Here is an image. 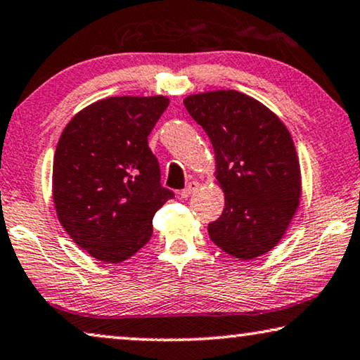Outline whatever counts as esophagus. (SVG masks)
Masks as SVG:
<instances>
[{
    "instance_id": "1",
    "label": "esophagus",
    "mask_w": 360,
    "mask_h": 360,
    "mask_svg": "<svg viewBox=\"0 0 360 360\" xmlns=\"http://www.w3.org/2000/svg\"><path fill=\"white\" fill-rule=\"evenodd\" d=\"M197 187H199V182H197V181H191L189 184L186 186V189H182V191L179 192V195L182 197V199H187V197H189V195L192 194V192L197 191Z\"/></svg>"
}]
</instances>
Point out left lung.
<instances>
[{"label": "left lung", "mask_w": 360, "mask_h": 360, "mask_svg": "<svg viewBox=\"0 0 360 360\" xmlns=\"http://www.w3.org/2000/svg\"><path fill=\"white\" fill-rule=\"evenodd\" d=\"M184 105L214 145L225 209L209 224L226 255L255 259L285 233L300 199V165L292 136L259 101L238 91L189 96Z\"/></svg>", "instance_id": "left-lung-1"}]
</instances>
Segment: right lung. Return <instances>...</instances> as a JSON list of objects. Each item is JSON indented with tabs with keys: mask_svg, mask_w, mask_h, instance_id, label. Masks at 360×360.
Wrapping results in <instances>:
<instances>
[{
	"mask_svg": "<svg viewBox=\"0 0 360 360\" xmlns=\"http://www.w3.org/2000/svg\"><path fill=\"white\" fill-rule=\"evenodd\" d=\"M165 96L108 98L70 120L53 156L60 224L96 259L122 262L145 246L156 210L174 192L161 186L148 135L168 108Z\"/></svg>",
	"mask_w": 360,
	"mask_h": 360,
	"instance_id": "1",
	"label": "right lung"
}]
</instances>
